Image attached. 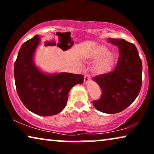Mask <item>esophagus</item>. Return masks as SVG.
Masks as SVG:
<instances>
[{
  "mask_svg": "<svg viewBox=\"0 0 154 154\" xmlns=\"http://www.w3.org/2000/svg\"><path fill=\"white\" fill-rule=\"evenodd\" d=\"M90 80V75L88 73H85V75H84V83H88V81Z\"/></svg>",
  "mask_w": 154,
  "mask_h": 154,
  "instance_id": "esophagus-1",
  "label": "esophagus"
}]
</instances>
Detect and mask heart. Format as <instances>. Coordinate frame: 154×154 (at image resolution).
Returning a JSON list of instances; mask_svg holds the SVG:
<instances>
[{
	"mask_svg": "<svg viewBox=\"0 0 154 154\" xmlns=\"http://www.w3.org/2000/svg\"><path fill=\"white\" fill-rule=\"evenodd\" d=\"M110 53V51L104 45L99 46L92 52L90 57L98 60L94 66V71L98 74H104L110 71L113 63V57Z\"/></svg>",
	"mask_w": 154,
	"mask_h": 154,
	"instance_id": "1",
	"label": "heart"
}]
</instances>
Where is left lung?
Returning <instances> with one entry per match:
<instances>
[{"label": "left lung", "mask_w": 154, "mask_h": 154, "mask_svg": "<svg viewBox=\"0 0 154 154\" xmlns=\"http://www.w3.org/2000/svg\"><path fill=\"white\" fill-rule=\"evenodd\" d=\"M108 41L119 48V60L112 71L92 79L102 92L100 100L92 103L101 112L116 113L129 106L140 93L142 64L134 44L121 38Z\"/></svg>", "instance_id": "8db88e82"}]
</instances>
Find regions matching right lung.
Masks as SVG:
<instances>
[{"label":"right lung","mask_w":154,"mask_h":154,"mask_svg":"<svg viewBox=\"0 0 154 154\" xmlns=\"http://www.w3.org/2000/svg\"><path fill=\"white\" fill-rule=\"evenodd\" d=\"M40 39L39 35H35L22 45L14 63V81L24 106L35 114L50 116L64 109L70 90L83 83L84 77L70 73L45 74L40 71L33 62ZM70 46L67 45V48Z\"/></svg>","instance_id":"obj_1"}]
</instances>
